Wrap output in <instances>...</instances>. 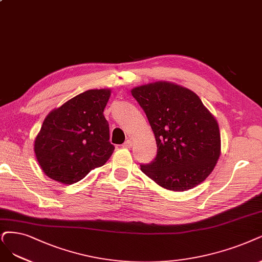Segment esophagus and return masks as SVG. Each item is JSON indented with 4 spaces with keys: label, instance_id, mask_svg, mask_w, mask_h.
<instances>
[{
    "label": "esophagus",
    "instance_id": "1",
    "mask_svg": "<svg viewBox=\"0 0 262 262\" xmlns=\"http://www.w3.org/2000/svg\"><path fill=\"white\" fill-rule=\"evenodd\" d=\"M133 146V141L130 140V139H127V140H126L124 143H123V147L124 148H130Z\"/></svg>",
    "mask_w": 262,
    "mask_h": 262
}]
</instances>
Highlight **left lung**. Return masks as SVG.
Returning <instances> with one entry per match:
<instances>
[{
	"mask_svg": "<svg viewBox=\"0 0 262 262\" xmlns=\"http://www.w3.org/2000/svg\"><path fill=\"white\" fill-rule=\"evenodd\" d=\"M132 95L146 113L158 146L157 158L142 172L170 191H187L204 181L221 153L217 120L200 97L181 85L158 81Z\"/></svg>",
	"mask_w": 262,
	"mask_h": 262,
	"instance_id": "left-lung-1",
	"label": "left lung"
}]
</instances>
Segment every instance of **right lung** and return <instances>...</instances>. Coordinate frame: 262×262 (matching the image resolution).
<instances>
[{"mask_svg":"<svg viewBox=\"0 0 262 262\" xmlns=\"http://www.w3.org/2000/svg\"><path fill=\"white\" fill-rule=\"evenodd\" d=\"M110 95L108 89L86 91L48 113L34 140L47 177L72 185L110 159L114 146L103 115Z\"/></svg>","mask_w":262,"mask_h":262,"instance_id":"obj_1","label":"right lung"}]
</instances>
